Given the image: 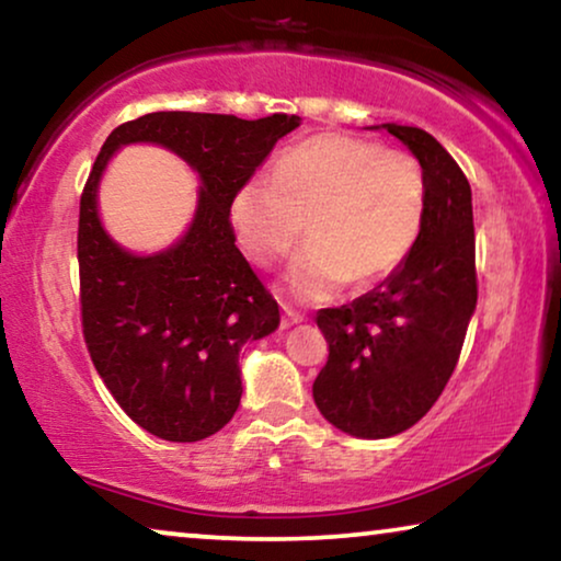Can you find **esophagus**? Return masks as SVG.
I'll list each match as a JSON object with an SVG mask.
<instances>
[{
  "label": "esophagus",
  "mask_w": 561,
  "mask_h": 561,
  "mask_svg": "<svg viewBox=\"0 0 561 561\" xmlns=\"http://www.w3.org/2000/svg\"><path fill=\"white\" fill-rule=\"evenodd\" d=\"M282 312H284V318H282V328H291V325H297V322H302V320H305V314L295 312V310H291V307H287V305H282Z\"/></svg>",
  "instance_id": "obj_1"
}]
</instances>
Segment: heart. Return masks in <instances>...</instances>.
<instances>
[{
    "mask_svg": "<svg viewBox=\"0 0 561 561\" xmlns=\"http://www.w3.org/2000/svg\"><path fill=\"white\" fill-rule=\"evenodd\" d=\"M427 183L420 162L374 141L318 134L277 157L272 178H251L231 224L251 262L289 254L307 224L310 243L284 274L291 295L325 302L345 284L370 287L399 270L420 241Z\"/></svg>",
    "mask_w": 561,
    "mask_h": 561,
    "instance_id": "heart-1",
    "label": "heart"
}]
</instances>
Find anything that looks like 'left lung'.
<instances>
[{"mask_svg": "<svg viewBox=\"0 0 561 561\" xmlns=\"http://www.w3.org/2000/svg\"><path fill=\"white\" fill-rule=\"evenodd\" d=\"M381 126L424 172V226L407 262L376 289L318 312L330 356L312 383L320 414L363 439L399 435L430 412L457 366L478 302L468 178L432 134Z\"/></svg>", "mask_w": 561, "mask_h": 561, "instance_id": "obj_1", "label": "left lung"}]
</instances>
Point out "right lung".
Masks as SVG:
<instances>
[{"label": "right lung", "instance_id": "obj_1", "mask_svg": "<svg viewBox=\"0 0 561 561\" xmlns=\"http://www.w3.org/2000/svg\"><path fill=\"white\" fill-rule=\"evenodd\" d=\"M299 116L154 112L108 134L81 195L83 337L106 389L141 430L198 442L241 401L239 353L279 328V307L236 249L231 203ZM126 144H157L199 172L192 226L172 248L134 255L100 224L98 185Z\"/></svg>", "mask_w": 561, "mask_h": 561}]
</instances>
